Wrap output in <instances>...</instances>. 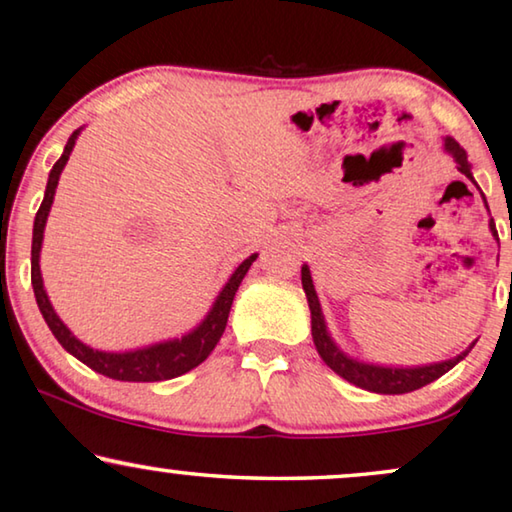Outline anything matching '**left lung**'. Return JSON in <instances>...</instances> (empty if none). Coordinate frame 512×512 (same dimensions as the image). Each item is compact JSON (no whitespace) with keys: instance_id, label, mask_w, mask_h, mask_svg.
Masks as SVG:
<instances>
[{"instance_id":"obj_1","label":"left lung","mask_w":512,"mask_h":512,"mask_svg":"<svg viewBox=\"0 0 512 512\" xmlns=\"http://www.w3.org/2000/svg\"><path fill=\"white\" fill-rule=\"evenodd\" d=\"M445 150L455 157L457 169L462 171V174L469 178L471 183H475L473 174H471V164H469V160H466V150L459 146L455 139H450V136L445 139ZM482 199H485V194H482ZM485 206H487V201H485ZM489 229H492L494 236H499L496 234L494 220H489ZM301 285H304L308 308H311L313 343L320 352L322 362H325L331 371L338 373V376L348 380V383L362 387V390H369L376 394H406V392L420 390V387L434 383L436 378H441L443 373H448L452 369V366L462 362V359L469 355L471 348L475 345V343H471L469 348L462 352V355L445 359V362L427 364V366H408V369H403V366H378V364L359 362V359H352L345 355V352L338 348L334 341H331L327 325H325V315H322V308L318 301V294H315L311 269H308V264L301 266Z\"/></svg>"}]
</instances>
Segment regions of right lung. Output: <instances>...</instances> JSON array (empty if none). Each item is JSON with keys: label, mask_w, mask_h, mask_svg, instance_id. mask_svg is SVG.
<instances>
[{"label": "right lung", "mask_w": 512, "mask_h": 512, "mask_svg": "<svg viewBox=\"0 0 512 512\" xmlns=\"http://www.w3.org/2000/svg\"><path fill=\"white\" fill-rule=\"evenodd\" d=\"M81 129H76V132L69 136L62 157L53 164V169H50L46 194H43L37 218H34L32 287H34V297H37L39 311L43 315V320H46V325L50 327V331H53V336L60 341L62 348L67 350L69 355L81 359V362L85 366H90L92 371L102 373L106 378L125 380V383H160V380L183 376V373L192 371L194 366L204 362V359L213 352L215 345H218L222 331L227 327L229 308H232L234 294L239 290L243 276H246L250 266H253L257 255H250L248 259H243V262L236 266V271L229 276V280L225 283V287H222V292L218 294V299H215V304L211 311H208L206 318L181 338H171V341L153 343V345H146V348L129 350V352H104V350L90 348V345H85L83 341H78V338L67 329V325L60 320V315L53 311V304H50L48 294L43 290L39 255H41L43 229H46L50 206H53V199H55V187H57V181H60V174L64 164L69 160L71 150L76 146V139L78 134H81Z\"/></svg>", "instance_id": "1"}]
</instances>
